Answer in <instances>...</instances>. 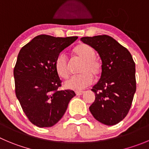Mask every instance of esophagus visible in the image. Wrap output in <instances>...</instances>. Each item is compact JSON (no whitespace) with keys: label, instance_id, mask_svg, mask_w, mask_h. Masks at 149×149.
I'll return each instance as SVG.
<instances>
[{"label":"esophagus","instance_id":"1","mask_svg":"<svg viewBox=\"0 0 149 149\" xmlns=\"http://www.w3.org/2000/svg\"><path fill=\"white\" fill-rule=\"evenodd\" d=\"M84 93V91H76V94L77 95H83V94Z\"/></svg>","mask_w":149,"mask_h":149}]
</instances>
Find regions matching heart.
<instances>
[{"mask_svg": "<svg viewBox=\"0 0 149 149\" xmlns=\"http://www.w3.org/2000/svg\"><path fill=\"white\" fill-rule=\"evenodd\" d=\"M72 54L76 59L81 61L79 72L80 74L73 76L65 82V87L70 90H81L93 83V76L98 78L102 73V63L95 57L93 48L85 43H80L73 50ZM54 67L57 74L64 79H68L70 74V64L63 54H59L54 62Z\"/></svg>", "mask_w": 149, "mask_h": 149, "instance_id": "1", "label": "heart"}]
</instances>
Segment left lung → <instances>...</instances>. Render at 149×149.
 <instances>
[{
    "label": "left lung",
    "mask_w": 149,
    "mask_h": 149,
    "mask_svg": "<svg viewBox=\"0 0 149 149\" xmlns=\"http://www.w3.org/2000/svg\"><path fill=\"white\" fill-rule=\"evenodd\" d=\"M81 40L98 51L102 61L101 79L91 90L95 99L90 112L101 123L117 124L131 108L136 91L135 63L130 52L109 36L84 37Z\"/></svg>",
    "instance_id": "left-lung-1"
}]
</instances>
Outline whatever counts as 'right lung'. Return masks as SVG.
<instances>
[{
  "mask_svg": "<svg viewBox=\"0 0 149 149\" xmlns=\"http://www.w3.org/2000/svg\"><path fill=\"white\" fill-rule=\"evenodd\" d=\"M78 37H54L41 34L20 49L14 68L15 93L29 120L38 127H51L62 118L76 95L59 90L62 81L54 62Z\"/></svg>",
  "mask_w": 149,
  "mask_h": 149,
  "instance_id": "right-lung-1",
  "label": "right lung"
}]
</instances>
